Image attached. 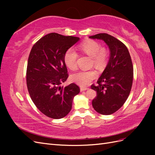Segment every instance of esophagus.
Returning <instances> with one entry per match:
<instances>
[{
	"instance_id": "1",
	"label": "esophagus",
	"mask_w": 155,
	"mask_h": 155,
	"mask_svg": "<svg viewBox=\"0 0 155 155\" xmlns=\"http://www.w3.org/2000/svg\"><path fill=\"white\" fill-rule=\"evenodd\" d=\"M88 88H87V87H80V91L82 92V91H86V90H88Z\"/></svg>"
}]
</instances>
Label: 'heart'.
<instances>
[{
    "label": "heart",
    "instance_id": "obj_1",
    "mask_svg": "<svg viewBox=\"0 0 155 155\" xmlns=\"http://www.w3.org/2000/svg\"><path fill=\"white\" fill-rule=\"evenodd\" d=\"M78 49L83 54L91 57V64L97 68H104L108 61L109 51L105 47H101L98 42L88 39L79 44ZM78 55L72 48H68L64 54V61L66 66L74 70L77 68V59ZM97 76V72L94 70H80L71 76V80L78 85L85 87L88 85Z\"/></svg>",
    "mask_w": 155,
    "mask_h": 155
}]
</instances>
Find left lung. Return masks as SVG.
Segmentation results:
<instances>
[{"label": "left lung", "mask_w": 155, "mask_h": 155, "mask_svg": "<svg viewBox=\"0 0 155 155\" xmlns=\"http://www.w3.org/2000/svg\"><path fill=\"white\" fill-rule=\"evenodd\" d=\"M101 39L109 46V61L97 81L91 85L97 92L92 106L98 113L110 115L123 106L130 94L133 80V66L127 46L114 37L105 33L89 37Z\"/></svg>", "instance_id": "1"}]
</instances>
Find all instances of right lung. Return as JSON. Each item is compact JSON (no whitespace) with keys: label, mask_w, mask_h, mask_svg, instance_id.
<instances>
[{"label":"right lung","mask_w":155,"mask_h":155,"mask_svg":"<svg viewBox=\"0 0 155 155\" xmlns=\"http://www.w3.org/2000/svg\"><path fill=\"white\" fill-rule=\"evenodd\" d=\"M79 37L50 33L33 46L28 60L26 85L32 101L42 113L60 119L72 109L74 97L80 89L75 83L61 85L68 77L64 54Z\"/></svg>","instance_id":"1"}]
</instances>
